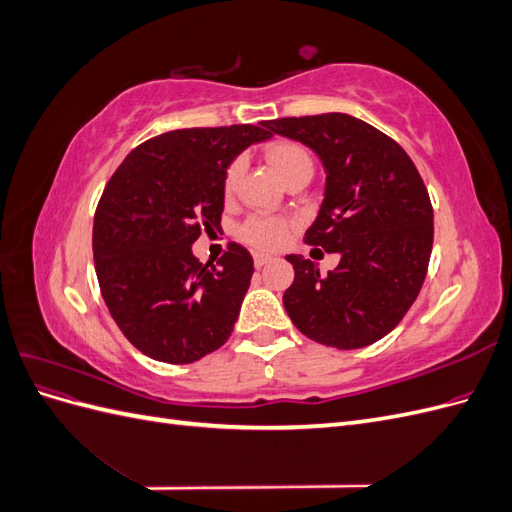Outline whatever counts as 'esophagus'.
Listing matches in <instances>:
<instances>
[{"mask_svg":"<svg viewBox=\"0 0 512 512\" xmlns=\"http://www.w3.org/2000/svg\"><path fill=\"white\" fill-rule=\"evenodd\" d=\"M273 258L271 256H267V254H254V267L256 269H260V267H265V265H269Z\"/></svg>","mask_w":512,"mask_h":512,"instance_id":"34e87169","label":"esophagus"}]
</instances>
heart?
Returning <instances> with one entry per match:
<instances>
[{
	"mask_svg": "<svg viewBox=\"0 0 512 512\" xmlns=\"http://www.w3.org/2000/svg\"><path fill=\"white\" fill-rule=\"evenodd\" d=\"M265 158L273 173L280 177L284 183L299 175V173H312L314 162L309 153L292 141H275L267 147ZM243 162L232 160L224 173V192L232 194L237 188V181L241 177ZM290 224L284 218H273V215H254L241 226V237L260 250H277L288 241Z\"/></svg>",
	"mask_w": 512,
	"mask_h": 512,
	"instance_id": "b5f03b06",
	"label": "heart"
}]
</instances>
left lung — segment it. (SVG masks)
I'll use <instances>...</instances> for the list:
<instances>
[{"label":"left lung","instance_id":"8db88e82","mask_svg":"<svg viewBox=\"0 0 512 512\" xmlns=\"http://www.w3.org/2000/svg\"><path fill=\"white\" fill-rule=\"evenodd\" d=\"M265 126L322 160L324 200L303 241L342 256L327 275L301 254L286 256L294 267L284 292L292 324L339 350L378 342L406 316L427 275L433 209L421 175L391 136L346 113Z\"/></svg>","mask_w":512,"mask_h":512}]
</instances>
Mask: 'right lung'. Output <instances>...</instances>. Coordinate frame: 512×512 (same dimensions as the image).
Instances as JSON below:
<instances>
[{
	"instance_id": "obj_1",
	"label": "right lung",
	"mask_w": 512,
	"mask_h": 512,
	"mask_svg": "<svg viewBox=\"0 0 512 512\" xmlns=\"http://www.w3.org/2000/svg\"><path fill=\"white\" fill-rule=\"evenodd\" d=\"M265 121L185 128L149 138L108 179L94 215L102 299L128 342L151 359L185 365L224 346L254 273L250 252L203 265L200 232L220 228L224 173L243 149L271 138Z\"/></svg>"
}]
</instances>
